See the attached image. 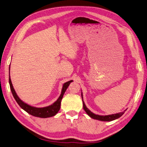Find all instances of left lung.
I'll return each mask as SVG.
<instances>
[{"label":"left lung","mask_w":147,"mask_h":147,"mask_svg":"<svg viewBox=\"0 0 147 147\" xmlns=\"http://www.w3.org/2000/svg\"><path fill=\"white\" fill-rule=\"evenodd\" d=\"M82 96V99H83V94H81ZM83 109L85 110L86 114H88L90 117L93 118L95 119H97L99 121H113L117 119V118L120 117L121 115L124 114V112H119L118 114H112V115H96L94 113H92L90 110H89L87 109L85 104L83 100Z\"/></svg>","instance_id":"1"}]
</instances>
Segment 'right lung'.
Wrapping results in <instances>:
<instances>
[{"label": "right lung", "mask_w": 147, "mask_h": 147, "mask_svg": "<svg viewBox=\"0 0 147 147\" xmlns=\"http://www.w3.org/2000/svg\"><path fill=\"white\" fill-rule=\"evenodd\" d=\"M72 81H73L71 80L69 81L66 82V83H65L63 84L61 96H59L58 99L53 104L51 105L50 106L44 107V108H36V107L30 106V105L25 103V102L21 101V100L19 98V97L17 96L16 92L15 91L13 87L11 79H10V76L9 74V83L10 86V89H11V93L14 97L15 101H17V102L19 104V106L21 107L23 110H25L26 112H28V114L32 115L33 116L38 117L41 118H47V117L54 116V115H56L57 113L59 111V110H60V107H61V100L63 99V95L64 94V92H66L67 88H68V86L69 85V84H70V83Z\"/></svg>", "instance_id": "right-lung-1"}]
</instances>
